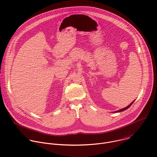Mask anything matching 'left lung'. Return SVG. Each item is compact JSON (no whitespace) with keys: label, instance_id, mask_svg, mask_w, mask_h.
<instances>
[{"label":"left lung","instance_id":"left-lung-1","mask_svg":"<svg viewBox=\"0 0 157 157\" xmlns=\"http://www.w3.org/2000/svg\"><path fill=\"white\" fill-rule=\"evenodd\" d=\"M134 101V100L132 102H131L128 107H125V108H124V109H121V110H118V111H116V112H115V113H117V112H123V111H124V110H127L128 109H129V108L131 106V105L133 103Z\"/></svg>","mask_w":157,"mask_h":157}]
</instances>
